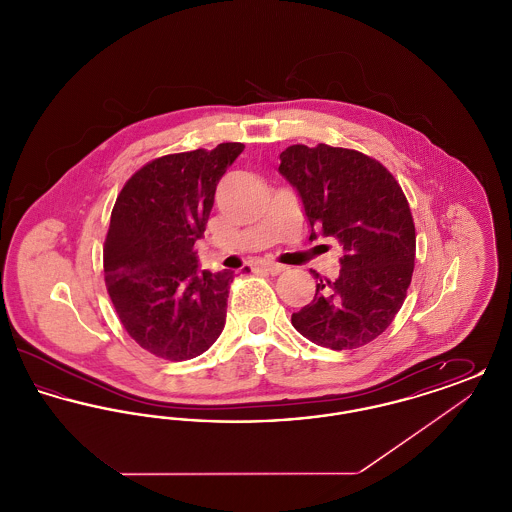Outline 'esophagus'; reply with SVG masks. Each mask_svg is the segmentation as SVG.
<instances>
[{
	"label": "esophagus",
	"instance_id": "obj_1",
	"mask_svg": "<svg viewBox=\"0 0 512 512\" xmlns=\"http://www.w3.org/2000/svg\"><path fill=\"white\" fill-rule=\"evenodd\" d=\"M261 268H263V270H267L268 274H272V276H276V274H282L284 270H288L286 265H278V263H263Z\"/></svg>",
	"mask_w": 512,
	"mask_h": 512
}]
</instances>
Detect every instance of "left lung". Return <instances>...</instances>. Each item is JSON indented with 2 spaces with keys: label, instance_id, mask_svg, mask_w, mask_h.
Masks as SVG:
<instances>
[{
  "label": "left lung",
  "instance_id": "left-lung-1",
  "mask_svg": "<svg viewBox=\"0 0 512 512\" xmlns=\"http://www.w3.org/2000/svg\"><path fill=\"white\" fill-rule=\"evenodd\" d=\"M278 171L301 195L309 240L322 232L343 249L340 276L318 280L313 301L293 313V328L334 351L363 347L390 326L411 286L409 201L395 176L357 149L295 144L280 153Z\"/></svg>",
  "mask_w": 512,
  "mask_h": 512
}]
</instances>
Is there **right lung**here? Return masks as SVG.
<instances>
[{
	"mask_svg": "<svg viewBox=\"0 0 512 512\" xmlns=\"http://www.w3.org/2000/svg\"><path fill=\"white\" fill-rule=\"evenodd\" d=\"M244 147L157 157L117 195L103 244L105 286L128 336L159 359H194L224 328L234 272H199L194 244L222 174Z\"/></svg>",
	"mask_w": 512,
	"mask_h": 512,
	"instance_id": "obj_1",
	"label": "right lung"
}]
</instances>
